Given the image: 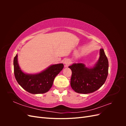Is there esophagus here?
I'll list each match as a JSON object with an SVG mask.
<instances>
[{
    "instance_id": "obj_1",
    "label": "esophagus",
    "mask_w": 126,
    "mask_h": 126,
    "mask_svg": "<svg viewBox=\"0 0 126 126\" xmlns=\"http://www.w3.org/2000/svg\"><path fill=\"white\" fill-rule=\"evenodd\" d=\"M70 61H69V60H68V59H66V60H64V62H63V64H64V67H65V68H67V67H68V66H69V64H70Z\"/></svg>"
}]
</instances>
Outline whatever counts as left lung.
Wrapping results in <instances>:
<instances>
[{"mask_svg":"<svg viewBox=\"0 0 126 126\" xmlns=\"http://www.w3.org/2000/svg\"><path fill=\"white\" fill-rule=\"evenodd\" d=\"M108 60L103 49L94 65L87 67L84 63H74L68 67L71 70L70 85L75 92L87 94L93 93L104 84L108 74Z\"/></svg>","mask_w":126,"mask_h":126,"instance_id":"obj_1","label":"left lung"}]
</instances>
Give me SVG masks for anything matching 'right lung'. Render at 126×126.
<instances>
[{
    "instance_id": "1",
    "label": "right lung",
    "mask_w": 126,
    "mask_h": 126,
    "mask_svg": "<svg viewBox=\"0 0 126 126\" xmlns=\"http://www.w3.org/2000/svg\"><path fill=\"white\" fill-rule=\"evenodd\" d=\"M14 74L18 84L32 94H44L51 88L56 76L63 68V63L51 64L46 69L36 74H27L19 65L18 55L14 59Z\"/></svg>"
}]
</instances>
